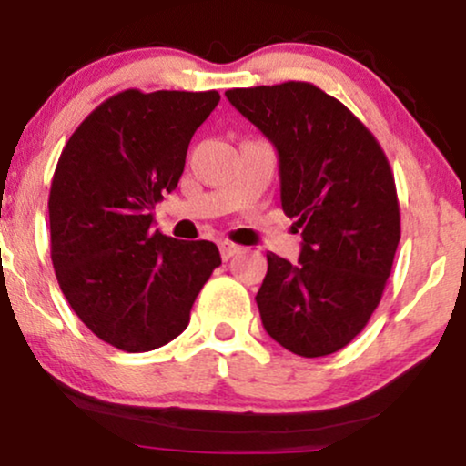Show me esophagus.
Returning a JSON list of instances; mask_svg holds the SVG:
<instances>
[{
    "label": "esophagus",
    "mask_w": 466,
    "mask_h": 466,
    "mask_svg": "<svg viewBox=\"0 0 466 466\" xmlns=\"http://www.w3.org/2000/svg\"><path fill=\"white\" fill-rule=\"evenodd\" d=\"M241 250H244V248L238 246V244H233V241H222V244H220V257H222V260L233 258L235 254H239Z\"/></svg>",
    "instance_id": "1"
}]
</instances>
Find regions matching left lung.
Returning a JSON list of instances; mask_svg holds the SVG:
<instances>
[{"label":"left lung","mask_w":466,"mask_h":466,"mask_svg":"<svg viewBox=\"0 0 466 466\" xmlns=\"http://www.w3.org/2000/svg\"><path fill=\"white\" fill-rule=\"evenodd\" d=\"M225 95L276 146L282 209L303 238L297 265L267 254L260 320L292 354H333L367 327L390 278L400 239L390 163L373 133L309 82Z\"/></svg>","instance_id":"left-lung-1"}]
</instances>
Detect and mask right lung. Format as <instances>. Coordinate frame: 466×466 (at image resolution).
<instances>
[{
    "label": "right lung",
    "mask_w": 466,
    "mask_h": 466,
    "mask_svg": "<svg viewBox=\"0 0 466 466\" xmlns=\"http://www.w3.org/2000/svg\"><path fill=\"white\" fill-rule=\"evenodd\" d=\"M218 101V91L127 88L82 120L56 163L48 197L56 279L76 316L125 352L176 339L220 265L212 241L152 228V209L176 190L190 137Z\"/></svg>",
    "instance_id": "1"
}]
</instances>
